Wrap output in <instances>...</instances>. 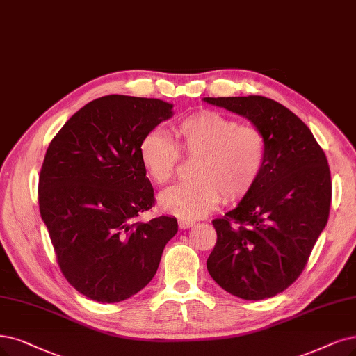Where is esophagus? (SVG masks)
<instances>
[{"label":"esophagus","mask_w":356,"mask_h":356,"mask_svg":"<svg viewBox=\"0 0 356 356\" xmlns=\"http://www.w3.org/2000/svg\"><path fill=\"white\" fill-rule=\"evenodd\" d=\"M195 225V221H192V220H185V218H181V220H179V227L180 229H189V227H192Z\"/></svg>","instance_id":"1"}]
</instances>
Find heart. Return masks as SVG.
Listing matches in <instances>:
<instances>
[{
    "instance_id": "1",
    "label": "heart",
    "mask_w": 356,
    "mask_h": 356,
    "mask_svg": "<svg viewBox=\"0 0 356 356\" xmlns=\"http://www.w3.org/2000/svg\"><path fill=\"white\" fill-rule=\"evenodd\" d=\"M176 143L152 130L139 142V160L155 185L175 176L180 152L196 156L191 181L160 196L164 211L181 218H198L221 200L236 201L252 189L266 163V138L254 126L213 110L180 118L171 126Z\"/></svg>"
}]
</instances>
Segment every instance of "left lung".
I'll list each match as a JSON object with an SVG mask.
<instances>
[{"mask_svg":"<svg viewBox=\"0 0 356 356\" xmlns=\"http://www.w3.org/2000/svg\"><path fill=\"white\" fill-rule=\"evenodd\" d=\"M248 118L266 138V163L234 209L213 220L217 243L207 259L226 292L259 300L286 291L304 271L324 230L332 177L309 127L277 101L259 97L204 98Z\"/></svg>","mask_w":356,"mask_h":356,"instance_id":"1","label":"left lung"}]
</instances>
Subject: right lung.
Here are the masks:
<instances>
[{"label":"right lung","mask_w":356,"mask_h":356,"mask_svg":"<svg viewBox=\"0 0 356 356\" xmlns=\"http://www.w3.org/2000/svg\"><path fill=\"white\" fill-rule=\"evenodd\" d=\"M173 115L155 98L107 95L74 113L51 140L39 175V211L67 282L114 304L155 275L175 217L136 221L155 198L139 142Z\"/></svg>","instance_id":"obj_1"}]
</instances>
